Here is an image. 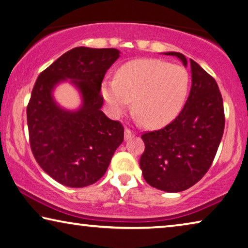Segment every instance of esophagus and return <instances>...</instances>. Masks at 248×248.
Wrapping results in <instances>:
<instances>
[{"label":"esophagus","instance_id":"1","mask_svg":"<svg viewBox=\"0 0 248 248\" xmlns=\"http://www.w3.org/2000/svg\"><path fill=\"white\" fill-rule=\"evenodd\" d=\"M133 136H135V132H132L130 129H128V128L124 129V139L125 140L132 138Z\"/></svg>","mask_w":248,"mask_h":248}]
</instances>
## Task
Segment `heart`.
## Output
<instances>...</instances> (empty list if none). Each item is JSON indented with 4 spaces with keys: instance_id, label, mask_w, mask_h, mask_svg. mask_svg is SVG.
I'll return each instance as SVG.
<instances>
[{
    "instance_id": "obj_1",
    "label": "heart",
    "mask_w": 248,
    "mask_h": 248,
    "mask_svg": "<svg viewBox=\"0 0 248 248\" xmlns=\"http://www.w3.org/2000/svg\"><path fill=\"white\" fill-rule=\"evenodd\" d=\"M188 87L190 76L186 68L148 58L121 66L116 80L103 82L101 95L113 117L124 112L133 100L138 120L149 128H159L179 115Z\"/></svg>"
}]
</instances>
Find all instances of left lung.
<instances>
[{
    "mask_svg": "<svg viewBox=\"0 0 248 248\" xmlns=\"http://www.w3.org/2000/svg\"><path fill=\"white\" fill-rule=\"evenodd\" d=\"M187 66L186 56L168 52ZM190 95L179 116L160 130L141 136L142 175L151 186L181 192L194 186L209 170L221 142L225 117L218 86L198 62L190 60Z\"/></svg>",
    "mask_w": 248,
    "mask_h": 248,
    "instance_id": "left-lung-1",
    "label": "left lung"
}]
</instances>
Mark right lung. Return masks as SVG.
I'll use <instances>...</instances> for the list:
<instances>
[{
    "mask_svg": "<svg viewBox=\"0 0 248 248\" xmlns=\"http://www.w3.org/2000/svg\"><path fill=\"white\" fill-rule=\"evenodd\" d=\"M116 48L75 47L39 74L27 105V125L33 155L43 170L69 187L97 182L124 141V127L101 111L105 74L120 56ZM81 93L77 110L62 108L52 90L62 81Z\"/></svg>",
    "mask_w": 248,
    "mask_h": 248,
    "instance_id": "1",
    "label": "right lung"
}]
</instances>
